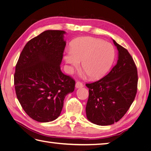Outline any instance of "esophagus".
I'll return each instance as SVG.
<instances>
[{
    "instance_id": "esophagus-1",
    "label": "esophagus",
    "mask_w": 151,
    "mask_h": 151,
    "mask_svg": "<svg viewBox=\"0 0 151 151\" xmlns=\"http://www.w3.org/2000/svg\"><path fill=\"white\" fill-rule=\"evenodd\" d=\"M83 87V84L81 82H80V81H78L76 83V87L77 88H81V87Z\"/></svg>"
}]
</instances>
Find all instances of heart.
<instances>
[{
	"label": "heart",
	"mask_w": 151,
	"mask_h": 151,
	"mask_svg": "<svg viewBox=\"0 0 151 151\" xmlns=\"http://www.w3.org/2000/svg\"><path fill=\"white\" fill-rule=\"evenodd\" d=\"M115 51L111 44L94 37L86 36L76 40L71 50L64 55L68 64V71L78 69L82 60V68L92 79H100L105 76L111 67Z\"/></svg>",
	"instance_id": "b5f03b06"
}]
</instances>
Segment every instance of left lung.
Segmentation results:
<instances>
[{
  "label": "left lung",
  "instance_id": "8db88e82",
  "mask_svg": "<svg viewBox=\"0 0 151 151\" xmlns=\"http://www.w3.org/2000/svg\"><path fill=\"white\" fill-rule=\"evenodd\" d=\"M113 43L119 51L116 65L103 78L86 84L89 92L86 115L88 121L100 126L119 121L133 103L137 90V71L133 58L114 40Z\"/></svg>",
  "mask_w": 151,
  "mask_h": 151
}]
</instances>
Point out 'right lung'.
<instances>
[{
  "label": "right lung",
  "instance_id": "1",
  "mask_svg": "<svg viewBox=\"0 0 151 151\" xmlns=\"http://www.w3.org/2000/svg\"><path fill=\"white\" fill-rule=\"evenodd\" d=\"M65 33L48 30L31 39L21 51L15 66L17 98L27 114L38 122L57 119L64 98L74 91L75 80L60 70Z\"/></svg>",
  "mask_w": 151,
  "mask_h": 151
}]
</instances>
